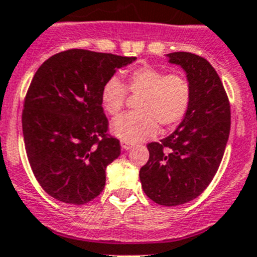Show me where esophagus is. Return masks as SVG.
<instances>
[{
	"label": "esophagus",
	"mask_w": 257,
	"mask_h": 257,
	"mask_svg": "<svg viewBox=\"0 0 257 257\" xmlns=\"http://www.w3.org/2000/svg\"><path fill=\"white\" fill-rule=\"evenodd\" d=\"M133 144L132 142H126V141H121V149L122 150H129V149L132 148Z\"/></svg>",
	"instance_id": "esophagus-1"
}]
</instances>
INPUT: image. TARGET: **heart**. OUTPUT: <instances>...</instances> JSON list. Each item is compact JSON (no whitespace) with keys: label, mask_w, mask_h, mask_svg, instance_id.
I'll use <instances>...</instances> for the list:
<instances>
[{"label":"heart","mask_w":257,"mask_h":257,"mask_svg":"<svg viewBox=\"0 0 257 257\" xmlns=\"http://www.w3.org/2000/svg\"><path fill=\"white\" fill-rule=\"evenodd\" d=\"M126 94L139 98L137 112L118 116L111 124L112 133L122 141L148 140L162 128L172 129L184 120L192 103V85L180 73L144 65L132 69L124 85L116 77L105 81L100 91V103L108 115L116 116L126 104Z\"/></svg>","instance_id":"obj_1"}]
</instances>
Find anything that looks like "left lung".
Returning <instances> with one entry per match:
<instances>
[{
    "label": "left lung",
    "instance_id": "1",
    "mask_svg": "<svg viewBox=\"0 0 257 257\" xmlns=\"http://www.w3.org/2000/svg\"><path fill=\"white\" fill-rule=\"evenodd\" d=\"M192 85L189 111L175 132L148 144L149 161L140 170L142 189L163 206L182 205L208 188L221 165L231 125L226 90L209 61L189 52L169 53Z\"/></svg>",
    "mask_w": 257,
    "mask_h": 257
}]
</instances>
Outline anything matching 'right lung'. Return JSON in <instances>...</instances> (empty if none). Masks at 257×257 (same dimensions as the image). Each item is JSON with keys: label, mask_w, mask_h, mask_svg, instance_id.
Segmentation results:
<instances>
[{"label": "right lung", "mask_w": 257, "mask_h": 257, "mask_svg": "<svg viewBox=\"0 0 257 257\" xmlns=\"http://www.w3.org/2000/svg\"><path fill=\"white\" fill-rule=\"evenodd\" d=\"M133 60L68 49L34 75L23 103V139L36 180L56 200L82 205L104 188L105 167L121 146L108 132L100 91L116 69Z\"/></svg>", "instance_id": "add662e5"}]
</instances>
